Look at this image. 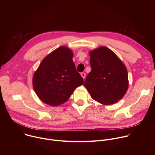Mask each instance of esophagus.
<instances>
[{
	"instance_id": "esophagus-1",
	"label": "esophagus",
	"mask_w": 155,
	"mask_h": 155,
	"mask_svg": "<svg viewBox=\"0 0 155 155\" xmlns=\"http://www.w3.org/2000/svg\"><path fill=\"white\" fill-rule=\"evenodd\" d=\"M81 76L82 77V78H83V79H84V78H85V77H86V74H85L84 72H81Z\"/></svg>"
}]
</instances>
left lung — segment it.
I'll return each mask as SVG.
<instances>
[{
    "mask_svg": "<svg viewBox=\"0 0 155 155\" xmlns=\"http://www.w3.org/2000/svg\"><path fill=\"white\" fill-rule=\"evenodd\" d=\"M91 71L84 86L91 97L104 105H111L121 99L128 88V74L123 62L111 50L101 47L91 51Z\"/></svg>",
    "mask_w": 155,
    "mask_h": 155,
    "instance_id": "obj_1",
    "label": "left lung"
}]
</instances>
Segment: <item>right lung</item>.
<instances>
[{
	"instance_id": "1",
	"label": "right lung",
	"mask_w": 155,
	"mask_h": 155,
	"mask_svg": "<svg viewBox=\"0 0 155 155\" xmlns=\"http://www.w3.org/2000/svg\"><path fill=\"white\" fill-rule=\"evenodd\" d=\"M73 53L61 47L43 59L33 76L34 89L47 104L58 106L67 101L76 88L84 83L72 60Z\"/></svg>"
}]
</instances>
